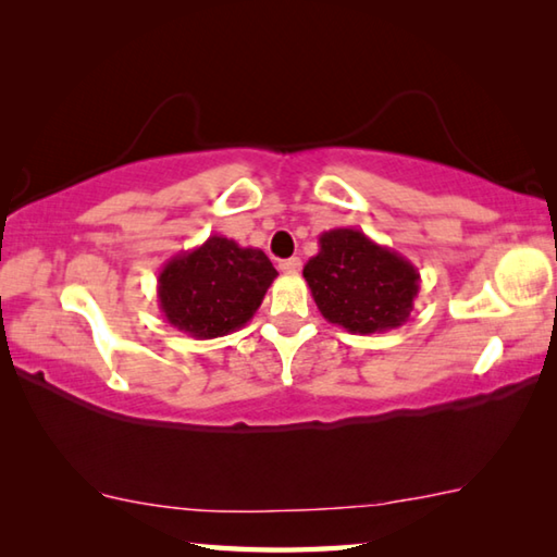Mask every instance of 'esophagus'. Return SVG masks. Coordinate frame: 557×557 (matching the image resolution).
Returning a JSON list of instances; mask_svg holds the SVG:
<instances>
[{
	"mask_svg": "<svg viewBox=\"0 0 557 557\" xmlns=\"http://www.w3.org/2000/svg\"><path fill=\"white\" fill-rule=\"evenodd\" d=\"M280 270L285 272V275H295V272L301 270V260L299 258H287L280 262Z\"/></svg>",
	"mask_w": 557,
	"mask_h": 557,
	"instance_id": "1",
	"label": "esophagus"
}]
</instances>
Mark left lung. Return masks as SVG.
Returning a JSON list of instances; mask_svg holds the SVG:
<instances>
[{
  "label": "left lung",
  "instance_id": "obj_1",
  "mask_svg": "<svg viewBox=\"0 0 557 557\" xmlns=\"http://www.w3.org/2000/svg\"><path fill=\"white\" fill-rule=\"evenodd\" d=\"M301 275L326 322L351 334L403 326L420 292V272L408 258L356 228L319 235V252Z\"/></svg>",
  "mask_w": 557,
  "mask_h": 557
}]
</instances>
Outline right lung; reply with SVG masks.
<instances>
[{"mask_svg": "<svg viewBox=\"0 0 557 557\" xmlns=\"http://www.w3.org/2000/svg\"><path fill=\"white\" fill-rule=\"evenodd\" d=\"M275 277L262 250L211 235L166 260L157 280L159 309L178 332L201 342L219 338L250 322Z\"/></svg>", "mask_w": 557, "mask_h": 557, "instance_id": "add662e5", "label": "right lung"}]
</instances>
